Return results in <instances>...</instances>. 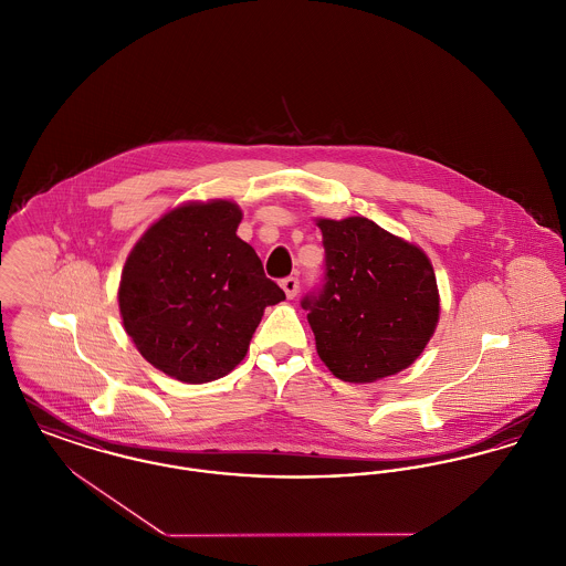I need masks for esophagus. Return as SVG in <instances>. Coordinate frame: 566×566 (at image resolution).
<instances>
[{
	"instance_id": "obj_1",
	"label": "esophagus",
	"mask_w": 566,
	"mask_h": 566,
	"mask_svg": "<svg viewBox=\"0 0 566 566\" xmlns=\"http://www.w3.org/2000/svg\"><path fill=\"white\" fill-rule=\"evenodd\" d=\"M280 286L284 289V293H286V297H289V300H295V297H297V293H300V277L289 275V277H284V280L280 282Z\"/></svg>"
}]
</instances>
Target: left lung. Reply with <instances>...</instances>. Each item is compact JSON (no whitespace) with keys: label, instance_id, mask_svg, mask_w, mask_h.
<instances>
[{"label":"left lung","instance_id":"obj_1","mask_svg":"<svg viewBox=\"0 0 566 566\" xmlns=\"http://www.w3.org/2000/svg\"><path fill=\"white\" fill-rule=\"evenodd\" d=\"M316 224L325 284L301 307L323 364L346 382H376L412 366L440 316L426 252L361 216Z\"/></svg>","mask_w":566,"mask_h":566}]
</instances>
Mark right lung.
Returning a JSON list of instances; mask_svg holds the SVG:
<instances>
[{"label": "right lung", "instance_id": "add662e5", "mask_svg": "<svg viewBox=\"0 0 566 566\" xmlns=\"http://www.w3.org/2000/svg\"><path fill=\"white\" fill-rule=\"evenodd\" d=\"M231 200L186 202L154 222L122 271L119 312L136 350L170 378L200 385L245 357L266 305L286 300L237 237Z\"/></svg>", "mask_w": 566, "mask_h": 566}]
</instances>
